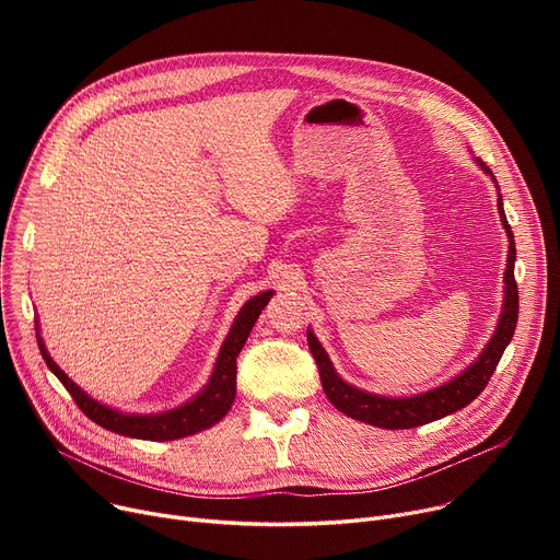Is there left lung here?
Here are the masks:
<instances>
[{
  "mask_svg": "<svg viewBox=\"0 0 560 560\" xmlns=\"http://www.w3.org/2000/svg\"><path fill=\"white\" fill-rule=\"evenodd\" d=\"M479 165L492 176L490 167L479 159ZM497 209L499 215H502L506 235H509V265H506V298H504V313L499 317V327L494 336L490 338L488 347L481 351L479 361L469 365L463 374H458L450 384L440 386L435 390L416 395V397H406V399H390V397H378L363 393L354 386L345 384V381L336 374L329 357L325 354V349L317 342V338L308 331V349L317 363L319 381H322V390L329 397V401L340 410V413L361 420L372 427L381 429H413L420 424H429L433 420L445 418L454 410H460L469 401H475L483 388L488 386V381L502 359L506 345L511 342L515 327H517V283H515V243H513V231L506 222L504 215V203L502 195L497 197Z\"/></svg>",
  "mask_w": 560,
  "mask_h": 560,
  "instance_id": "left-lung-1",
  "label": "left lung"
}]
</instances>
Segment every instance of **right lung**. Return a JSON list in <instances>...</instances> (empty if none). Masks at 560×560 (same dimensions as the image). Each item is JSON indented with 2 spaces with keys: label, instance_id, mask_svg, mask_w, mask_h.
<instances>
[{
  "label": "right lung",
  "instance_id": "right-lung-1",
  "mask_svg": "<svg viewBox=\"0 0 560 560\" xmlns=\"http://www.w3.org/2000/svg\"><path fill=\"white\" fill-rule=\"evenodd\" d=\"M270 298H272V290L260 292V295L249 300L243 306V311L238 313V317H235L233 327L220 349V357H218L209 386H206L192 401L174 408V410H167V413H161V416H125V413H117V410L95 401L93 397H88L77 384H72V381L66 376V372L49 359L47 349L43 345V338L38 334H36V338H38L40 354H43L47 368L68 388V393L72 395L74 404L83 410L85 418H91L95 424H100L113 433L129 435V438L176 440V438L192 435L201 429H209L226 416V410L231 408V404L235 399V372H238L235 359H238L241 349L254 327V322L258 319L260 311L268 306Z\"/></svg>",
  "mask_w": 560,
  "mask_h": 560
}]
</instances>
